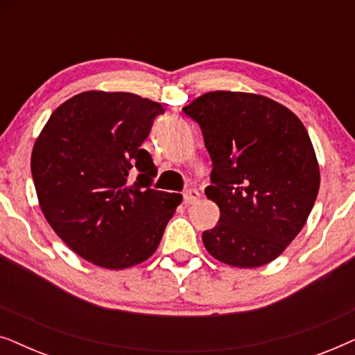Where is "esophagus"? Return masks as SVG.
Wrapping results in <instances>:
<instances>
[{
	"label": "esophagus",
	"mask_w": 355,
	"mask_h": 355,
	"mask_svg": "<svg viewBox=\"0 0 355 355\" xmlns=\"http://www.w3.org/2000/svg\"><path fill=\"white\" fill-rule=\"evenodd\" d=\"M200 200V192L197 191V189H189V191L184 192V202L187 203V205H193V203H197Z\"/></svg>",
	"instance_id": "esophagus-1"
}]
</instances>
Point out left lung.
<instances>
[{"mask_svg":"<svg viewBox=\"0 0 355 355\" xmlns=\"http://www.w3.org/2000/svg\"><path fill=\"white\" fill-rule=\"evenodd\" d=\"M182 111L200 124L213 164L205 196L220 208L203 245L236 268L270 263L299 234L318 196L307 129L284 105L249 92H208Z\"/></svg>","mask_w":355,"mask_h":355,"instance_id":"left-lung-1","label":"left lung"}]
</instances>
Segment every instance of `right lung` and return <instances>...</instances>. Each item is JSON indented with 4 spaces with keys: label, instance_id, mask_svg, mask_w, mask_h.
Segmentation results:
<instances>
[{
    "label": "right lung",
    "instance_id": "1",
    "mask_svg": "<svg viewBox=\"0 0 355 355\" xmlns=\"http://www.w3.org/2000/svg\"><path fill=\"white\" fill-rule=\"evenodd\" d=\"M163 111L129 92H82L53 111L33 144L42 213L71 250L101 268L148 260L182 202L150 189L157 166L142 144Z\"/></svg>",
    "mask_w": 355,
    "mask_h": 355
}]
</instances>
